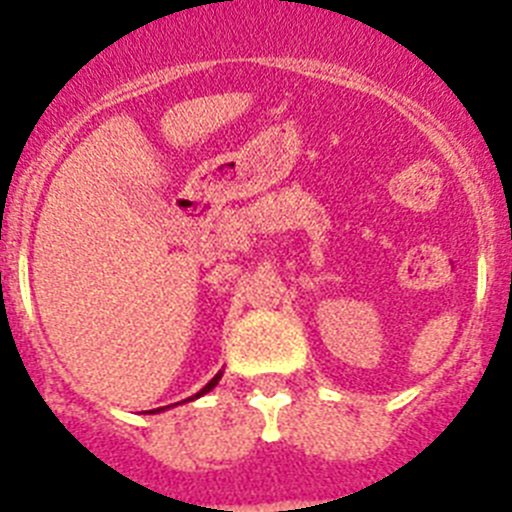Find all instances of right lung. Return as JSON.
Wrapping results in <instances>:
<instances>
[{
    "label": "right lung",
    "instance_id": "obj_1",
    "mask_svg": "<svg viewBox=\"0 0 512 512\" xmlns=\"http://www.w3.org/2000/svg\"><path fill=\"white\" fill-rule=\"evenodd\" d=\"M220 377H223V372H217V374H215V377H212V379H210V382H207V384H205V387H202V390H200V392H197V395H194V397H189V400H197V397L207 395V392H210V390H212V387H215V384H217V382H220ZM148 413H156V410H148Z\"/></svg>",
    "mask_w": 512,
    "mask_h": 512
}]
</instances>
